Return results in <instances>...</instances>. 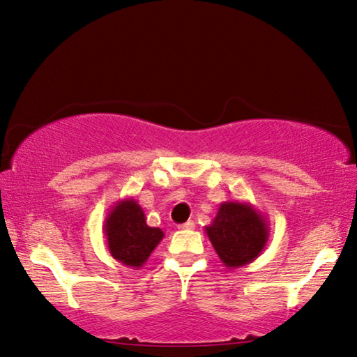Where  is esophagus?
<instances>
[{"mask_svg":"<svg viewBox=\"0 0 357 357\" xmlns=\"http://www.w3.org/2000/svg\"><path fill=\"white\" fill-rule=\"evenodd\" d=\"M192 227H195V221H186V223L178 226V229H192Z\"/></svg>","mask_w":357,"mask_h":357,"instance_id":"esophagus-1","label":"esophagus"}]
</instances>
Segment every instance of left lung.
I'll return each mask as SVG.
<instances>
[{
	"label": "left lung",
	"instance_id": "8db88e82",
	"mask_svg": "<svg viewBox=\"0 0 357 357\" xmlns=\"http://www.w3.org/2000/svg\"><path fill=\"white\" fill-rule=\"evenodd\" d=\"M218 258L227 268L243 267L264 251L271 236L268 221L250 202H221L217 217L206 226Z\"/></svg>",
	"mask_w": 357,
	"mask_h": 357
}]
</instances>
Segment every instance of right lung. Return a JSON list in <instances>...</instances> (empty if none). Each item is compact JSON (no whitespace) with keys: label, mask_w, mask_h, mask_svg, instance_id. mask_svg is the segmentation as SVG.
Listing matches in <instances>:
<instances>
[{"label":"right lung","mask_w":357,"mask_h":357,"mask_svg":"<svg viewBox=\"0 0 357 357\" xmlns=\"http://www.w3.org/2000/svg\"><path fill=\"white\" fill-rule=\"evenodd\" d=\"M102 229L110 256L134 271L147 262L151 251L165 237L160 227L147 225L142 207L132 197L121 199L110 207Z\"/></svg>","instance_id":"1"}]
</instances>
